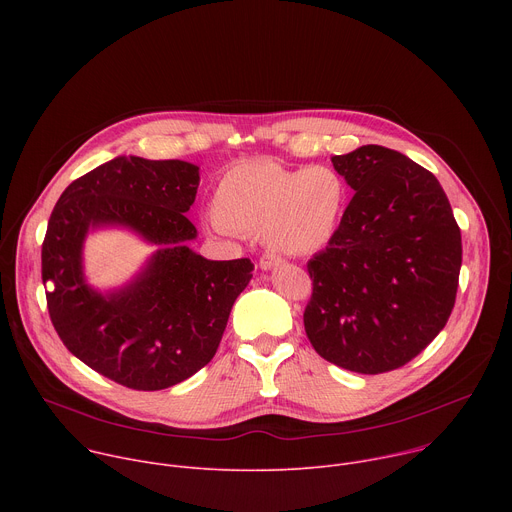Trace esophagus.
Masks as SVG:
<instances>
[{
	"label": "esophagus",
	"mask_w": 512,
	"mask_h": 512,
	"mask_svg": "<svg viewBox=\"0 0 512 512\" xmlns=\"http://www.w3.org/2000/svg\"><path fill=\"white\" fill-rule=\"evenodd\" d=\"M281 257H277L275 253H263L261 255V259H259V267L263 269V271H269V269H273V267H277V265H281Z\"/></svg>",
	"instance_id": "1"
}]
</instances>
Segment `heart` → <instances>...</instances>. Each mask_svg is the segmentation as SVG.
Wrapping results in <instances>:
<instances>
[{
	"label": "heart",
	"instance_id": "obj_1",
	"mask_svg": "<svg viewBox=\"0 0 512 512\" xmlns=\"http://www.w3.org/2000/svg\"><path fill=\"white\" fill-rule=\"evenodd\" d=\"M346 192L330 166L294 170L267 158L247 160L216 180L210 225L221 233L263 235L285 255H312L336 235Z\"/></svg>",
	"mask_w": 512,
	"mask_h": 512
}]
</instances>
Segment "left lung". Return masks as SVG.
Wrapping results in <instances>:
<instances>
[{"mask_svg": "<svg viewBox=\"0 0 512 512\" xmlns=\"http://www.w3.org/2000/svg\"><path fill=\"white\" fill-rule=\"evenodd\" d=\"M332 164L354 196L308 263L314 289L304 326L328 362L379 375L403 367L446 326L462 235L440 182L407 156L362 145Z\"/></svg>", "mask_w": 512, "mask_h": 512, "instance_id": "1", "label": "left lung"}]
</instances>
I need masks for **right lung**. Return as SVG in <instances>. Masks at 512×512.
Returning <instances> with one entry per match:
<instances>
[{"label":"right lung","mask_w":512,"mask_h":512,"mask_svg":"<svg viewBox=\"0 0 512 512\" xmlns=\"http://www.w3.org/2000/svg\"><path fill=\"white\" fill-rule=\"evenodd\" d=\"M182 160L117 156L58 198L42 243L50 320L64 346L99 375L137 391L178 385L208 364L231 308L253 277L249 259L210 261L188 247L186 214L200 184ZM119 226L159 249L117 290L88 285L82 265L91 230Z\"/></svg>","instance_id":"right-lung-1"}]
</instances>
